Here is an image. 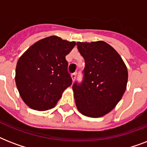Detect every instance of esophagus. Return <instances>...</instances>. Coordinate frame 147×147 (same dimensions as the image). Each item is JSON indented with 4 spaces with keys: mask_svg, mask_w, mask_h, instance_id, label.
Returning a JSON list of instances; mask_svg holds the SVG:
<instances>
[{
    "mask_svg": "<svg viewBox=\"0 0 147 147\" xmlns=\"http://www.w3.org/2000/svg\"><path fill=\"white\" fill-rule=\"evenodd\" d=\"M71 79H72V81L74 82V81H75V79H76V73L71 74Z\"/></svg>",
    "mask_w": 147,
    "mask_h": 147,
    "instance_id": "1",
    "label": "esophagus"
}]
</instances>
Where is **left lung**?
I'll list each match as a JSON object with an SVG mask.
<instances>
[{"label":"left lung","mask_w":147,"mask_h":147,"mask_svg":"<svg viewBox=\"0 0 147 147\" xmlns=\"http://www.w3.org/2000/svg\"><path fill=\"white\" fill-rule=\"evenodd\" d=\"M84 58V80L72 87L78 111L97 118L111 111L127 88L128 71L115 49L104 41L76 43Z\"/></svg>","instance_id":"left-lung-1"}]
</instances>
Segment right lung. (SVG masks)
Instances as JSON below:
<instances>
[{
    "label": "right lung",
    "mask_w": 147,
    "mask_h": 147,
    "mask_svg": "<svg viewBox=\"0 0 147 147\" xmlns=\"http://www.w3.org/2000/svg\"><path fill=\"white\" fill-rule=\"evenodd\" d=\"M75 46L74 41L51 36L36 42L19 58L16 85L22 100L31 109L54 107L71 85L65 56Z\"/></svg>",
    "instance_id": "1"
}]
</instances>
